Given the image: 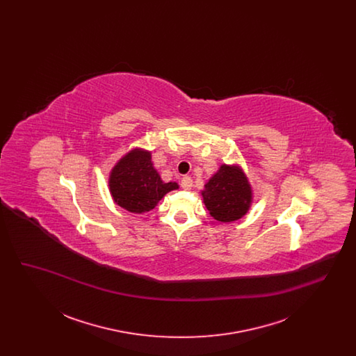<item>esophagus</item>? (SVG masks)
Returning a JSON list of instances; mask_svg holds the SVG:
<instances>
[{
  "instance_id": "obj_1",
  "label": "esophagus",
  "mask_w": 356,
  "mask_h": 356,
  "mask_svg": "<svg viewBox=\"0 0 356 356\" xmlns=\"http://www.w3.org/2000/svg\"><path fill=\"white\" fill-rule=\"evenodd\" d=\"M181 186H183V189H192V186H193V180L189 177V176H186V177H183V180H181Z\"/></svg>"
}]
</instances>
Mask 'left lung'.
I'll return each mask as SVG.
<instances>
[{
  "instance_id": "obj_1",
  "label": "left lung",
  "mask_w": 356,
  "mask_h": 356,
  "mask_svg": "<svg viewBox=\"0 0 356 356\" xmlns=\"http://www.w3.org/2000/svg\"><path fill=\"white\" fill-rule=\"evenodd\" d=\"M203 202L215 220L221 222L241 219L252 204V186L238 165L222 164L202 191Z\"/></svg>"
}]
</instances>
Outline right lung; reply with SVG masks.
Returning a JSON list of instances; mask_svg holds the SVG:
<instances>
[{
	"label": "right lung",
	"instance_id": "right-lung-1",
	"mask_svg": "<svg viewBox=\"0 0 356 356\" xmlns=\"http://www.w3.org/2000/svg\"><path fill=\"white\" fill-rule=\"evenodd\" d=\"M177 183H164L154 170L149 151L135 148L125 153L109 173L113 202L132 213L149 212Z\"/></svg>",
	"mask_w": 356,
	"mask_h": 356
}]
</instances>
